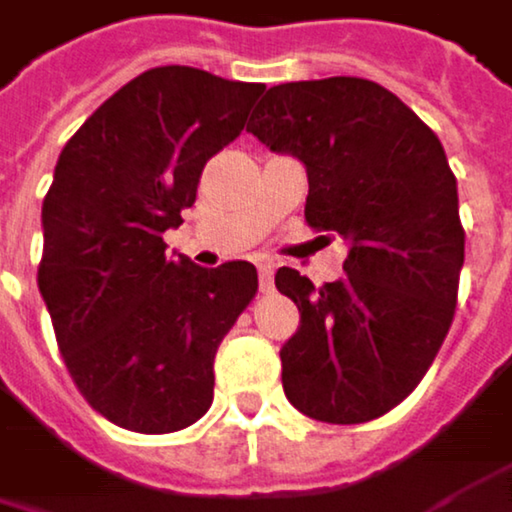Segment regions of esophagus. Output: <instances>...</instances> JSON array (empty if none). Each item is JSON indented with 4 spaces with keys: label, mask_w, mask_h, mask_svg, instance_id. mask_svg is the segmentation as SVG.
I'll list each match as a JSON object with an SVG mask.
<instances>
[{
    "label": "esophagus",
    "mask_w": 512,
    "mask_h": 512,
    "mask_svg": "<svg viewBox=\"0 0 512 512\" xmlns=\"http://www.w3.org/2000/svg\"><path fill=\"white\" fill-rule=\"evenodd\" d=\"M258 279H261V291L273 288V261H261L258 264Z\"/></svg>",
    "instance_id": "1"
}]
</instances>
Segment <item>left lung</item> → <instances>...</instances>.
<instances>
[{"label": "left lung", "instance_id": "obj_1", "mask_svg": "<svg viewBox=\"0 0 512 512\" xmlns=\"http://www.w3.org/2000/svg\"><path fill=\"white\" fill-rule=\"evenodd\" d=\"M248 131L303 161L306 221L348 245L345 276L324 288L276 273L300 309L279 351L285 396L321 423H369L423 381L453 324L465 230L444 146L363 77L270 86Z\"/></svg>", "mask_w": 512, "mask_h": 512}]
</instances>
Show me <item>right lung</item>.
I'll return each mask as SVG.
<instances>
[{"mask_svg": "<svg viewBox=\"0 0 512 512\" xmlns=\"http://www.w3.org/2000/svg\"><path fill=\"white\" fill-rule=\"evenodd\" d=\"M261 83L188 65L149 68L65 143L41 206L38 291L83 399L110 423L164 435L212 405L221 339L258 270L164 254L203 164L239 137Z\"/></svg>", "mask_w": 512, "mask_h": 512, "instance_id": "1", "label": "right lung"}]
</instances>
